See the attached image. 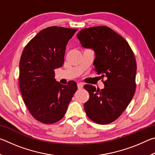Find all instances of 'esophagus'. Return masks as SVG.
Returning a JSON list of instances; mask_svg holds the SVG:
<instances>
[{
	"instance_id": "esophagus-1",
	"label": "esophagus",
	"mask_w": 155,
	"mask_h": 155,
	"mask_svg": "<svg viewBox=\"0 0 155 155\" xmlns=\"http://www.w3.org/2000/svg\"><path fill=\"white\" fill-rule=\"evenodd\" d=\"M78 89H82L83 87V83H77Z\"/></svg>"
}]
</instances>
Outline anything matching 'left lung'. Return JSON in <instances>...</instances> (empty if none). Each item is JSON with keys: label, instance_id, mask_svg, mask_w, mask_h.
I'll return each instance as SVG.
<instances>
[{"label": "left lung", "instance_id": "1", "mask_svg": "<svg viewBox=\"0 0 155 155\" xmlns=\"http://www.w3.org/2000/svg\"><path fill=\"white\" fill-rule=\"evenodd\" d=\"M77 38L81 46L95 53L94 70L104 78V87L85 85L90 98L84 104L93 122L107 124L118 118L134 96L137 65L129 44L121 35L105 26L84 28Z\"/></svg>", "mask_w": 155, "mask_h": 155}]
</instances>
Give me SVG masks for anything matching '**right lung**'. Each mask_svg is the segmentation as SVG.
<instances>
[{
	"instance_id": "right-lung-1",
	"label": "right lung",
	"mask_w": 155,
	"mask_h": 155,
	"mask_svg": "<svg viewBox=\"0 0 155 155\" xmlns=\"http://www.w3.org/2000/svg\"><path fill=\"white\" fill-rule=\"evenodd\" d=\"M77 29L52 26L41 30L23 51L20 61L19 85L23 101L33 117L44 124L61 120L77 90L54 79V70L64 62L65 47Z\"/></svg>"
}]
</instances>
